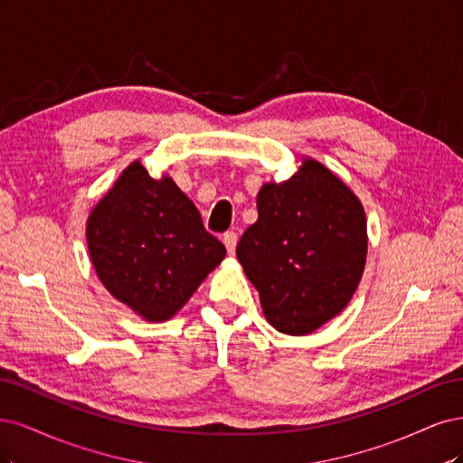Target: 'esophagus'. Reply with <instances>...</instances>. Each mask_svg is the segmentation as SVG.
<instances>
[{
  "instance_id": "34e87169",
  "label": "esophagus",
  "mask_w": 463,
  "mask_h": 463,
  "mask_svg": "<svg viewBox=\"0 0 463 463\" xmlns=\"http://www.w3.org/2000/svg\"><path fill=\"white\" fill-rule=\"evenodd\" d=\"M236 242H238V236H236V232H225V234H222V244H225L227 246V251L231 253V256H232V253H234V250H236Z\"/></svg>"
}]
</instances>
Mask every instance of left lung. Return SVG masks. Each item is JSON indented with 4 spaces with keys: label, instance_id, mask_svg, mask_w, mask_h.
I'll list each match as a JSON object with an SVG mask.
<instances>
[{
    "label": "left lung",
    "instance_id": "left-lung-1",
    "mask_svg": "<svg viewBox=\"0 0 463 463\" xmlns=\"http://www.w3.org/2000/svg\"><path fill=\"white\" fill-rule=\"evenodd\" d=\"M365 256L364 205L313 159L287 183L260 190L258 221L236 246L267 321L294 336L313 333L346 307Z\"/></svg>",
    "mask_w": 463,
    "mask_h": 463
}]
</instances>
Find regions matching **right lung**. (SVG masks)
<instances>
[{"label":"right lung","instance_id":"add662e5","mask_svg":"<svg viewBox=\"0 0 463 463\" xmlns=\"http://www.w3.org/2000/svg\"><path fill=\"white\" fill-rule=\"evenodd\" d=\"M86 238L103 287L147 321L173 317L227 253L181 188L140 161L94 207Z\"/></svg>","mask_w":463,"mask_h":463}]
</instances>
